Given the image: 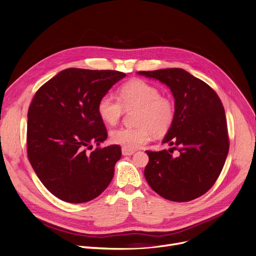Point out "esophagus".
<instances>
[{
	"label": "esophagus",
	"mask_w": 256,
	"mask_h": 256,
	"mask_svg": "<svg viewBox=\"0 0 256 256\" xmlns=\"http://www.w3.org/2000/svg\"><path fill=\"white\" fill-rule=\"evenodd\" d=\"M133 153H134V151L133 150H129V149H126V148H122V154H123L124 156H127V155H132Z\"/></svg>",
	"instance_id": "obj_1"
}]
</instances>
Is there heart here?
Here are the masks:
<instances>
[{
  "instance_id": "obj_1",
  "label": "heart",
  "mask_w": 256,
  "mask_h": 256,
  "mask_svg": "<svg viewBox=\"0 0 256 256\" xmlns=\"http://www.w3.org/2000/svg\"><path fill=\"white\" fill-rule=\"evenodd\" d=\"M98 114L104 123L116 125L125 110H136V127H120L114 130L110 138L114 144L129 150L140 148L152 136H162L172 128L176 118L173 99L162 94L155 85L140 79L122 85L120 99L112 94H103L98 102Z\"/></svg>"
}]
</instances>
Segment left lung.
Wrapping results in <instances>:
<instances>
[{
    "mask_svg": "<svg viewBox=\"0 0 256 256\" xmlns=\"http://www.w3.org/2000/svg\"><path fill=\"white\" fill-rule=\"evenodd\" d=\"M140 75L166 84L176 105L175 122L164 142L175 146L147 151L144 178L164 199L188 202L210 190L220 176L229 150L227 122L216 92L182 68L140 70ZM178 150V156L170 153Z\"/></svg>",
    "mask_w": 256,
    "mask_h": 256,
    "instance_id": "1",
    "label": "left lung"
}]
</instances>
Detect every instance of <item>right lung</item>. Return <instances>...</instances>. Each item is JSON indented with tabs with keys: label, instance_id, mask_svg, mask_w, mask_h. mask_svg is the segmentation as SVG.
<instances>
[{
	"label": "right lung",
	"instance_id": "right-lung-1",
	"mask_svg": "<svg viewBox=\"0 0 256 256\" xmlns=\"http://www.w3.org/2000/svg\"><path fill=\"white\" fill-rule=\"evenodd\" d=\"M126 74L66 68L35 92L28 110L27 154L46 188L68 203H84L110 184L118 144L101 148L107 130L98 102ZM98 146L92 152V144Z\"/></svg>",
	"mask_w": 256,
	"mask_h": 256
}]
</instances>
